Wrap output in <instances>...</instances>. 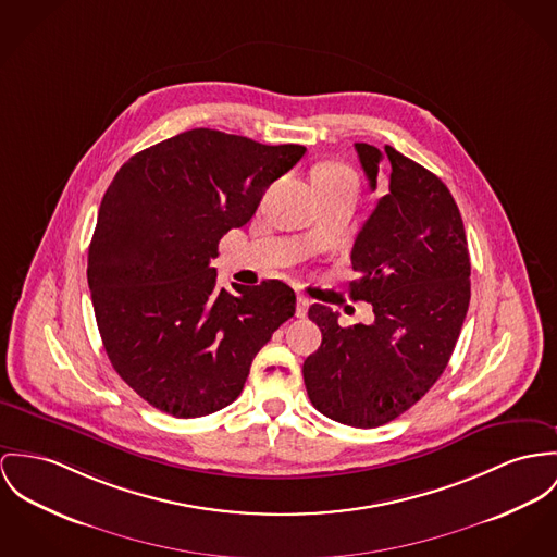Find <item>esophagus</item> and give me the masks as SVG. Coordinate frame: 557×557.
Wrapping results in <instances>:
<instances>
[{
  "label": "esophagus",
  "mask_w": 557,
  "mask_h": 557,
  "mask_svg": "<svg viewBox=\"0 0 557 557\" xmlns=\"http://www.w3.org/2000/svg\"><path fill=\"white\" fill-rule=\"evenodd\" d=\"M307 309H309V299L307 297H299L297 299V318H305Z\"/></svg>",
  "instance_id": "34e87169"
}]
</instances>
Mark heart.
Here are the masks:
<instances>
[{
    "instance_id": "1",
    "label": "heart",
    "mask_w": 557,
    "mask_h": 557,
    "mask_svg": "<svg viewBox=\"0 0 557 557\" xmlns=\"http://www.w3.org/2000/svg\"><path fill=\"white\" fill-rule=\"evenodd\" d=\"M329 182H356V175L339 163L320 165L313 172V184H329Z\"/></svg>"
}]
</instances>
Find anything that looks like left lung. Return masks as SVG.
I'll list each match as a JSON object with an SVG mask.
<instances>
[{
	"label": "left lung",
	"instance_id": "1",
	"mask_svg": "<svg viewBox=\"0 0 557 557\" xmlns=\"http://www.w3.org/2000/svg\"><path fill=\"white\" fill-rule=\"evenodd\" d=\"M371 190L389 165V193L362 224L349 297L373 305L371 324L339 326L313 302L322 345L302 362L311 405L354 429L384 426L413 407L445 371L471 300V258L449 188L392 146L356 144Z\"/></svg>",
	"mask_w": 557,
	"mask_h": 557
}]
</instances>
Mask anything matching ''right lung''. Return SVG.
Masks as SVG:
<instances>
[{"label":"right lung","instance_id":"add662e5","mask_svg":"<svg viewBox=\"0 0 557 557\" xmlns=\"http://www.w3.org/2000/svg\"><path fill=\"white\" fill-rule=\"evenodd\" d=\"M305 146L190 128L114 175L88 246V288L114 371L173 418L231 405L271 335L295 315L280 280L215 286L218 244L242 228Z\"/></svg>","mask_w":557,"mask_h":557}]
</instances>
